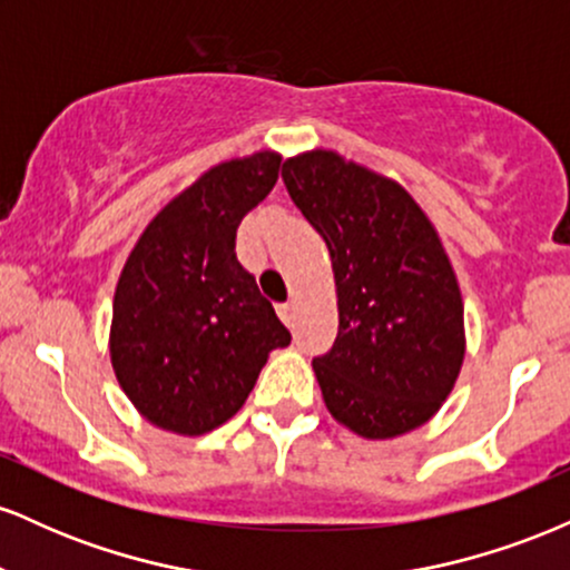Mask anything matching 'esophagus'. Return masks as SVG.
<instances>
[{
  "label": "esophagus",
  "mask_w": 570,
  "mask_h": 570,
  "mask_svg": "<svg viewBox=\"0 0 570 570\" xmlns=\"http://www.w3.org/2000/svg\"><path fill=\"white\" fill-rule=\"evenodd\" d=\"M294 299H289V303H281L278 305V316H281V322L284 324H292V318H294Z\"/></svg>",
  "instance_id": "34e87169"
}]
</instances>
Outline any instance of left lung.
Listing matches in <instances>:
<instances>
[{"label":"left lung","mask_w":570,"mask_h":570,"mask_svg":"<svg viewBox=\"0 0 570 570\" xmlns=\"http://www.w3.org/2000/svg\"><path fill=\"white\" fill-rule=\"evenodd\" d=\"M281 176L335 273L337 337L313 358L326 410L364 440L421 429L466 356L463 299L440 233L399 181L335 149L294 155Z\"/></svg>","instance_id":"8db88e82"}]
</instances>
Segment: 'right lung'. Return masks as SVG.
<instances>
[{
    "label": "right lung",
    "instance_id": "right-lung-1",
    "mask_svg": "<svg viewBox=\"0 0 570 570\" xmlns=\"http://www.w3.org/2000/svg\"><path fill=\"white\" fill-rule=\"evenodd\" d=\"M281 155L219 163L155 214L117 278L109 356L141 417L179 436L244 407L289 330L235 259L240 219L267 198Z\"/></svg>",
    "mask_w": 570,
    "mask_h": 570
}]
</instances>
